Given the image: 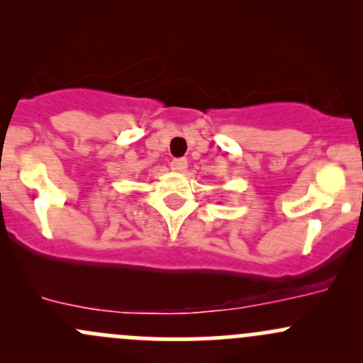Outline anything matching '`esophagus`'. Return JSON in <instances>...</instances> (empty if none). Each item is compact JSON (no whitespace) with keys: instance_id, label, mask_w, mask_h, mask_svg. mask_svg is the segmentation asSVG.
Here are the masks:
<instances>
[{"instance_id":"obj_1","label":"esophagus","mask_w":363,"mask_h":363,"mask_svg":"<svg viewBox=\"0 0 363 363\" xmlns=\"http://www.w3.org/2000/svg\"><path fill=\"white\" fill-rule=\"evenodd\" d=\"M170 168L174 172H177V174H182V172H186V168H188V161H186L184 158H177V160L172 161Z\"/></svg>"}]
</instances>
